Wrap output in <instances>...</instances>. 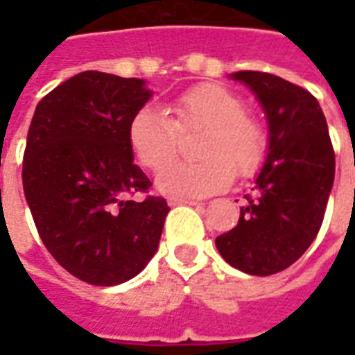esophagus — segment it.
<instances>
[{
  "label": "esophagus",
  "instance_id": "34e87169",
  "mask_svg": "<svg viewBox=\"0 0 355 355\" xmlns=\"http://www.w3.org/2000/svg\"><path fill=\"white\" fill-rule=\"evenodd\" d=\"M169 205H171V206H177V205L197 206L199 202H197V200H191V199H180V197H173V199H169Z\"/></svg>",
  "mask_w": 355,
  "mask_h": 355
}]
</instances>
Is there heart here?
I'll list each match as a JSON object with an SVG mask.
<instances>
[{"label":"heart","mask_w":355,"mask_h":355,"mask_svg":"<svg viewBox=\"0 0 355 355\" xmlns=\"http://www.w3.org/2000/svg\"><path fill=\"white\" fill-rule=\"evenodd\" d=\"M175 119L155 105L139 108L128 125V144L141 164L158 169L175 156L180 130L208 128L202 162H171L158 173L156 186L175 197H206L228 188L236 173L252 175L263 162L267 136L247 116L239 96L219 85L189 88L173 101Z\"/></svg>","instance_id":"heart-1"}]
</instances>
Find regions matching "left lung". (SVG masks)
<instances>
[{
	"mask_svg": "<svg viewBox=\"0 0 355 355\" xmlns=\"http://www.w3.org/2000/svg\"><path fill=\"white\" fill-rule=\"evenodd\" d=\"M261 105L269 141L254 197L239 221L216 237L223 258L236 269L269 276L287 269L317 237L336 177V155L322 108L308 90L261 71H236Z\"/></svg>",
	"mask_w": 355,
	"mask_h": 355,
	"instance_id": "obj_1",
	"label": "left lung"
}]
</instances>
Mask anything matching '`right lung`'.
<instances>
[{
	"mask_svg": "<svg viewBox=\"0 0 355 355\" xmlns=\"http://www.w3.org/2000/svg\"><path fill=\"white\" fill-rule=\"evenodd\" d=\"M153 97L144 79L83 71L38 105L27 132L24 191L51 256L92 286H118L155 256L166 221L162 197L147 191L134 164L128 125Z\"/></svg>",
	"mask_w": 355,
	"mask_h": 355,
	"instance_id": "add662e5",
	"label": "right lung"
}]
</instances>
